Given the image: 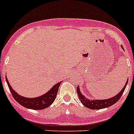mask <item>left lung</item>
I'll list each match as a JSON object with an SVG mask.
<instances>
[{
    "instance_id": "1",
    "label": "left lung",
    "mask_w": 134,
    "mask_h": 134,
    "mask_svg": "<svg viewBox=\"0 0 134 134\" xmlns=\"http://www.w3.org/2000/svg\"><path fill=\"white\" fill-rule=\"evenodd\" d=\"M128 80H127L126 82L125 86H124L122 90L120 91V93H118L117 95L114 96V97H113L111 98H108V99H104V100L87 99L86 97H85L84 96L80 93V89L78 88V87H79L78 86L76 89V91H77V93H78V97H79L80 100L81 102L83 104V106H85L86 107L88 108L91 109H103V108H108V107H109V106H112V105L115 104L116 102L120 99V98H121V96H122V94H123L124 91H125L126 87V85L127 83H128Z\"/></svg>"
}]
</instances>
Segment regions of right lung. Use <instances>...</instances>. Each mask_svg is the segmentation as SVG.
<instances>
[{
    "label": "right lung",
    "mask_w": 134,
    "mask_h": 134,
    "mask_svg": "<svg viewBox=\"0 0 134 134\" xmlns=\"http://www.w3.org/2000/svg\"><path fill=\"white\" fill-rule=\"evenodd\" d=\"M6 79L9 90H10L11 93H12L14 99L21 106H24L26 108L36 109V110L46 108L53 103L55 98H56V95H57L59 86H60L61 83V82L56 83L51 88V90H50L48 92L43 95L40 96L39 97H36V98H26V97H22L21 95L17 94L11 87L6 77Z\"/></svg>",
    "instance_id": "right-lung-1"
}]
</instances>
